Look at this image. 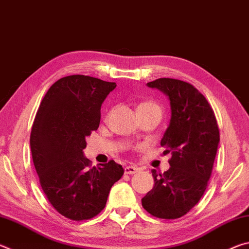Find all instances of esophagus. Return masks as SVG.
<instances>
[{
    "label": "esophagus",
    "mask_w": 249,
    "mask_h": 249,
    "mask_svg": "<svg viewBox=\"0 0 249 249\" xmlns=\"http://www.w3.org/2000/svg\"><path fill=\"white\" fill-rule=\"evenodd\" d=\"M140 170L137 167H134V166H126L124 168V172L125 175H133V174H136V172Z\"/></svg>",
    "instance_id": "esophagus-1"
}]
</instances>
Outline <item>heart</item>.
Segmentation results:
<instances>
[{
  "label": "heart",
  "instance_id": "obj_1",
  "mask_svg": "<svg viewBox=\"0 0 249 249\" xmlns=\"http://www.w3.org/2000/svg\"><path fill=\"white\" fill-rule=\"evenodd\" d=\"M158 107V108H159L158 105L153 103V102H145V103H142V104L140 105V107Z\"/></svg>",
  "mask_w": 249,
  "mask_h": 249
}]
</instances>
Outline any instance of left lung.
I'll list each match as a JSON object with an SVG mask.
<instances>
[{
	"instance_id": "8db88e82",
	"label": "left lung",
	"mask_w": 249,
	"mask_h": 249,
	"mask_svg": "<svg viewBox=\"0 0 249 249\" xmlns=\"http://www.w3.org/2000/svg\"><path fill=\"white\" fill-rule=\"evenodd\" d=\"M170 101L171 119L160 145L171 153L170 168L153 169L154 188L142 199L153 216L175 220L187 214L203 196L212 174L220 130L208 100L192 84L160 78L147 83Z\"/></svg>"
}]
</instances>
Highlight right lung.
<instances>
[{
    "label": "right lung",
    "instance_id": "1",
    "mask_svg": "<svg viewBox=\"0 0 249 249\" xmlns=\"http://www.w3.org/2000/svg\"><path fill=\"white\" fill-rule=\"evenodd\" d=\"M115 82L73 74L59 79L45 94L34 120L31 149L44 193L54 210L86 221L104 209L124 169L114 160L91 167L86 138L100 125L101 105Z\"/></svg>",
    "mask_w": 249,
    "mask_h": 249
}]
</instances>
